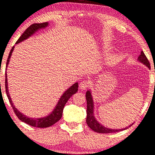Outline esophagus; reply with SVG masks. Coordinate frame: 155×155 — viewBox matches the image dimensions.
<instances>
[{
	"mask_svg": "<svg viewBox=\"0 0 155 155\" xmlns=\"http://www.w3.org/2000/svg\"><path fill=\"white\" fill-rule=\"evenodd\" d=\"M89 81H83L80 83L79 84V88L81 89V90H85V89H87L88 87L89 86Z\"/></svg>",
	"mask_w": 155,
	"mask_h": 155,
	"instance_id": "esophagus-1",
	"label": "esophagus"
}]
</instances>
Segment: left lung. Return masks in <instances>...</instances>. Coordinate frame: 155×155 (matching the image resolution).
Returning a JSON list of instances; mask_svg holds the SVG:
<instances>
[{
    "mask_svg": "<svg viewBox=\"0 0 155 155\" xmlns=\"http://www.w3.org/2000/svg\"><path fill=\"white\" fill-rule=\"evenodd\" d=\"M139 61L140 62H142L143 64L146 65V66L150 69V64H149V61L148 60V58H146V56L145 55L143 51H141L140 55L139 56ZM86 102H87V110H86V113H87V117H86V124H87L88 126H89L90 129H92L93 131H94L95 132L98 133H102V134H107V133H115L117 131H120L121 130H124V129H108V128L104 127L102 125L100 124L95 120V118L94 117V114H93V108H94V105H93V100L91 97V92L89 91H87L86 93ZM128 128H126V129Z\"/></svg>",
    "mask_w": 155,
    "mask_h": 155,
    "instance_id": "8db88e82",
    "label": "left lung"
}]
</instances>
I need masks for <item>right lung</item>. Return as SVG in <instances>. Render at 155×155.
Segmentation results:
<instances>
[{"instance_id":"obj_1","label":"right lung","mask_w":155,"mask_h":155,"mask_svg":"<svg viewBox=\"0 0 155 155\" xmlns=\"http://www.w3.org/2000/svg\"><path fill=\"white\" fill-rule=\"evenodd\" d=\"M48 26V22H44L41 23V24H33L31 26H29L27 29L25 30V31L22 34V35L21 36L16 42V44L21 42L24 40H26V38L30 37L32 34H34L35 31H36L38 29H42V28H45L46 26ZM15 46H13L10 52H9V57L7 58V61H6V67H7V65L9 62V58H10L12 53L13 49H14ZM5 88H6V95H7L8 99H9V103H10L12 107L13 111H14L15 114H16V116L19 118L20 120L23 121V122L26 123L28 125H30V126H33V127H37V128H47L49 126L54 125L55 123H57L58 120H60L61 117H62L63 114V110H64V108L66 105V102L68 101V100L70 98L71 96L74 94H75L78 90V84L75 83L74 85L71 86L69 89H68L67 90L64 92V94L61 96V99L59 100V102L58 103L57 106H56L55 109H54V111L51 113L49 115H48L47 117H42V118H29L26 116H25L24 114H21V112H20L19 111L16 109L14 106V105L12 104V101L10 96H9V91H8V83H7V76H6V73H5Z\"/></svg>"}]
</instances>
